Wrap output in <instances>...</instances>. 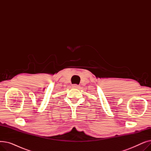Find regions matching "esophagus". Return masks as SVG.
Here are the masks:
<instances>
[{
	"label": "esophagus",
	"instance_id": "34e87169",
	"mask_svg": "<svg viewBox=\"0 0 151 151\" xmlns=\"http://www.w3.org/2000/svg\"><path fill=\"white\" fill-rule=\"evenodd\" d=\"M73 88H80V86L78 85V84H73Z\"/></svg>",
	"mask_w": 151,
	"mask_h": 151
}]
</instances>
